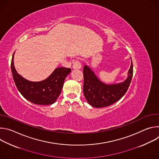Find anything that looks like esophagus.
I'll use <instances>...</instances> for the list:
<instances>
[{
  "instance_id": "1",
  "label": "esophagus",
  "mask_w": 159,
  "mask_h": 159,
  "mask_svg": "<svg viewBox=\"0 0 159 159\" xmlns=\"http://www.w3.org/2000/svg\"><path fill=\"white\" fill-rule=\"evenodd\" d=\"M72 67H73L74 69H80V68L82 67V66H81V64H80L79 61L75 60V61H73Z\"/></svg>"
}]
</instances>
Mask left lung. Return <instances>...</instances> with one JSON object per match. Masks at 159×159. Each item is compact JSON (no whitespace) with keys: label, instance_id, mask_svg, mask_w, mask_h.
<instances>
[{"label":"left lung","instance_id":"8db88e82","mask_svg":"<svg viewBox=\"0 0 159 159\" xmlns=\"http://www.w3.org/2000/svg\"><path fill=\"white\" fill-rule=\"evenodd\" d=\"M83 73L85 99L93 107H104L117 102L126 93L133 76V63L131 60L126 80L118 84H108L101 81L87 65L84 66Z\"/></svg>","mask_w":159,"mask_h":159}]
</instances>
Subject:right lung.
Here are the masks:
<instances>
[{
	"mask_svg": "<svg viewBox=\"0 0 159 159\" xmlns=\"http://www.w3.org/2000/svg\"><path fill=\"white\" fill-rule=\"evenodd\" d=\"M14 53L11 61V71L17 89L25 99L38 105L52 104L58 99L66 77L71 72L70 69L58 67L46 79L38 82L28 80L19 75L14 64Z\"/></svg>",
	"mask_w": 159,
	"mask_h": 159,
	"instance_id": "right-lung-1",
	"label": "right lung"
}]
</instances>
